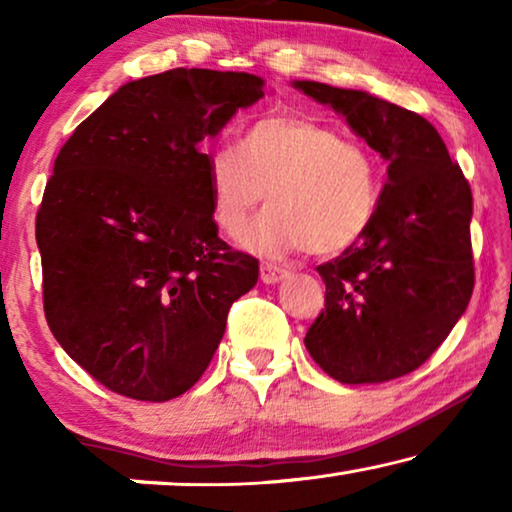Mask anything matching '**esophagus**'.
<instances>
[{
	"label": "esophagus",
	"instance_id": "34e87169",
	"mask_svg": "<svg viewBox=\"0 0 512 512\" xmlns=\"http://www.w3.org/2000/svg\"><path fill=\"white\" fill-rule=\"evenodd\" d=\"M286 277H289V270L282 268V265H277V263H263L261 265V282L263 284H277Z\"/></svg>",
	"mask_w": 512,
	"mask_h": 512
}]
</instances>
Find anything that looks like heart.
Wrapping results in <instances>:
<instances>
[{
    "mask_svg": "<svg viewBox=\"0 0 512 512\" xmlns=\"http://www.w3.org/2000/svg\"><path fill=\"white\" fill-rule=\"evenodd\" d=\"M209 207L216 228L240 237L263 205L249 242L263 254L305 249L335 256L373 226L382 200V167L359 139L305 116H263L244 130L240 151L209 158Z\"/></svg>",
    "mask_w": 512,
    "mask_h": 512,
    "instance_id": "1",
    "label": "heart"
}]
</instances>
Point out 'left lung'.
Returning a JSON list of instances; mask_svg holds the SVG:
<instances>
[{
    "mask_svg": "<svg viewBox=\"0 0 512 512\" xmlns=\"http://www.w3.org/2000/svg\"><path fill=\"white\" fill-rule=\"evenodd\" d=\"M293 86L347 118L389 163L373 226L319 265L326 307L305 347L333 380L380 384L417 370L464 314L475 270L471 186L438 130L363 90Z\"/></svg>",
    "mask_w": 512,
    "mask_h": 512,
    "instance_id": "1",
    "label": "left lung"
}]
</instances>
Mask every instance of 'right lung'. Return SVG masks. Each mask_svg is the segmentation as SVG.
Listing matches in <instances>:
<instances>
[{
    "label": "right lung",
    "instance_id": "1",
    "mask_svg": "<svg viewBox=\"0 0 512 512\" xmlns=\"http://www.w3.org/2000/svg\"><path fill=\"white\" fill-rule=\"evenodd\" d=\"M263 97L247 72L170 69L130 81L62 146L37 212L44 314L86 373L170 401L205 373L230 305L258 279L209 207L207 137Z\"/></svg>",
    "mask_w": 512,
    "mask_h": 512
}]
</instances>
